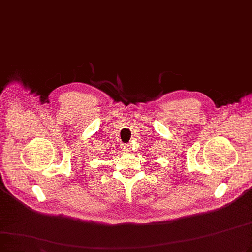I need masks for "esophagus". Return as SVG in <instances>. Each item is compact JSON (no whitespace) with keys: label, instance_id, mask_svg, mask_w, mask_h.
Wrapping results in <instances>:
<instances>
[{"label":"esophagus","instance_id":"34e87169","mask_svg":"<svg viewBox=\"0 0 252 252\" xmlns=\"http://www.w3.org/2000/svg\"><path fill=\"white\" fill-rule=\"evenodd\" d=\"M123 149H124V151L126 152V153L132 151V147H131V145H129V144H124V145H123Z\"/></svg>","mask_w":252,"mask_h":252}]
</instances>
